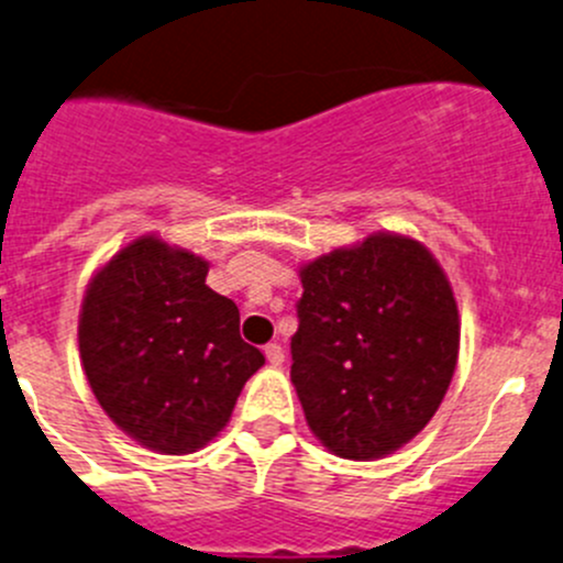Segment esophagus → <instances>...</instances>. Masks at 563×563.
<instances>
[{"instance_id":"obj_1","label":"esophagus","mask_w":563,"mask_h":563,"mask_svg":"<svg viewBox=\"0 0 563 563\" xmlns=\"http://www.w3.org/2000/svg\"><path fill=\"white\" fill-rule=\"evenodd\" d=\"M265 356H268L271 365L279 367L284 362V349L279 346V343H268V346H265Z\"/></svg>"}]
</instances>
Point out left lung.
<instances>
[{
	"label": "left lung",
	"mask_w": 563,
	"mask_h": 563,
	"mask_svg": "<svg viewBox=\"0 0 563 563\" xmlns=\"http://www.w3.org/2000/svg\"><path fill=\"white\" fill-rule=\"evenodd\" d=\"M295 391L343 459H380L429 424L456 371L459 311L432 252L373 233L300 268Z\"/></svg>",
	"instance_id": "1"
}]
</instances>
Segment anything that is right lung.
Segmentation results:
<instances>
[{
    "instance_id": "obj_1",
    "label": "right lung",
    "mask_w": 563,
    "mask_h": 563,
    "mask_svg": "<svg viewBox=\"0 0 563 563\" xmlns=\"http://www.w3.org/2000/svg\"><path fill=\"white\" fill-rule=\"evenodd\" d=\"M207 274L203 257L142 235L82 298L77 338L90 389L144 449H203L265 362L241 341L239 308L207 287Z\"/></svg>"
}]
</instances>
